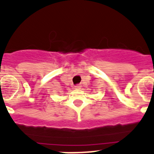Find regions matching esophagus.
<instances>
[{"mask_svg": "<svg viewBox=\"0 0 154 154\" xmlns=\"http://www.w3.org/2000/svg\"><path fill=\"white\" fill-rule=\"evenodd\" d=\"M75 89H81V85H76L75 86Z\"/></svg>", "mask_w": 154, "mask_h": 154, "instance_id": "34e87169", "label": "esophagus"}]
</instances>
